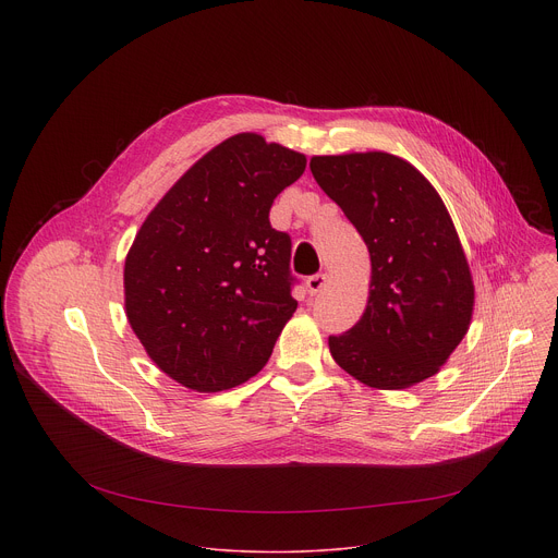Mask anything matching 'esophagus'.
Instances as JSON below:
<instances>
[{
	"label": "esophagus",
	"instance_id": "obj_1",
	"mask_svg": "<svg viewBox=\"0 0 558 558\" xmlns=\"http://www.w3.org/2000/svg\"><path fill=\"white\" fill-rule=\"evenodd\" d=\"M327 284H329V276H327V274H315V276H311V278L306 280V289H308L311 295L320 293Z\"/></svg>",
	"mask_w": 558,
	"mask_h": 558
}]
</instances>
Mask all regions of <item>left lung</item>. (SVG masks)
<instances>
[{"mask_svg":"<svg viewBox=\"0 0 558 558\" xmlns=\"http://www.w3.org/2000/svg\"><path fill=\"white\" fill-rule=\"evenodd\" d=\"M308 168L371 256L366 308L351 331L329 338L333 360L377 390L433 377L468 333L474 311L472 274L441 196L388 151L313 156Z\"/></svg>","mask_w":558,"mask_h":558,"instance_id":"left-lung-1","label":"left lung"}]
</instances>
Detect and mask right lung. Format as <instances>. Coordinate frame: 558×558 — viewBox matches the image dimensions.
<instances>
[{
  "instance_id": "1",
  "label": "right lung",
  "mask_w": 558,
  "mask_h": 558,
  "mask_svg": "<svg viewBox=\"0 0 558 558\" xmlns=\"http://www.w3.org/2000/svg\"><path fill=\"white\" fill-rule=\"evenodd\" d=\"M306 156L256 132L211 147L147 214L125 256L128 323L149 360L181 386L218 392L254 377L298 302L291 238L274 198Z\"/></svg>"
}]
</instances>
